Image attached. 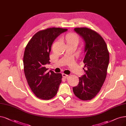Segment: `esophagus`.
Masks as SVG:
<instances>
[{
    "label": "esophagus",
    "mask_w": 126,
    "mask_h": 126,
    "mask_svg": "<svg viewBox=\"0 0 126 126\" xmlns=\"http://www.w3.org/2000/svg\"><path fill=\"white\" fill-rule=\"evenodd\" d=\"M62 75H63V77L64 78H68L69 77L68 75L66 74H64V73H63Z\"/></svg>",
    "instance_id": "34e87169"
}]
</instances>
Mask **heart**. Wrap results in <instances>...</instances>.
<instances>
[{
    "label": "heart",
    "instance_id": "obj_1",
    "mask_svg": "<svg viewBox=\"0 0 126 126\" xmlns=\"http://www.w3.org/2000/svg\"><path fill=\"white\" fill-rule=\"evenodd\" d=\"M67 43H78L79 38L78 36L75 33H69L68 34L67 37Z\"/></svg>",
    "mask_w": 126,
    "mask_h": 126
}]
</instances>
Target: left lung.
Returning a JSON list of instances; mask_svg holds the SVG:
<instances>
[{"mask_svg": "<svg viewBox=\"0 0 126 126\" xmlns=\"http://www.w3.org/2000/svg\"><path fill=\"white\" fill-rule=\"evenodd\" d=\"M85 43V74L79 78L78 86L73 87L76 96L82 100L94 98L99 92L107 77L109 53L104 39L95 32L88 28L74 29Z\"/></svg>", "mask_w": 126, "mask_h": 126, "instance_id": "left-lung-1", "label": "left lung"}]
</instances>
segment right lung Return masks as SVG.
<instances>
[{
    "label": "right lung",
    "instance_id": "right-lung-1",
    "mask_svg": "<svg viewBox=\"0 0 126 126\" xmlns=\"http://www.w3.org/2000/svg\"><path fill=\"white\" fill-rule=\"evenodd\" d=\"M67 29L50 28L39 31L31 39L25 48L23 64L25 77L32 92L43 100H49L56 94L62 82L61 73L47 72L45 67L50 63L52 45L59 35Z\"/></svg>",
    "mask_w": 126,
    "mask_h": 126
}]
</instances>
